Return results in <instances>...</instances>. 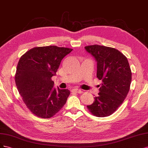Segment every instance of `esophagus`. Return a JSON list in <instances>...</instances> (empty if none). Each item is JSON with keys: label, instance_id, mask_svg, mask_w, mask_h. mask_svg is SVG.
Returning <instances> with one entry per match:
<instances>
[{"label": "esophagus", "instance_id": "esophagus-1", "mask_svg": "<svg viewBox=\"0 0 148 148\" xmlns=\"http://www.w3.org/2000/svg\"><path fill=\"white\" fill-rule=\"evenodd\" d=\"M72 92H75V93H80V94L83 93L82 90H80V89H73L72 90Z\"/></svg>", "mask_w": 148, "mask_h": 148}]
</instances>
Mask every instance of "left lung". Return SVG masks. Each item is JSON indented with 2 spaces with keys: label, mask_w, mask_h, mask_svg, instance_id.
Wrapping results in <instances>:
<instances>
[{
  "label": "left lung",
  "mask_w": 148,
  "mask_h": 148,
  "mask_svg": "<svg viewBox=\"0 0 148 148\" xmlns=\"http://www.w3.org/2000/svg\"><path fill=\"white\" fill-rule=\"evenodd\" d=\"M85 49L97 61V76L103 82L98 96L87 107L95 116H109L121 105L129 92L132 82L129 63L124 55L112 47L92 45Z\"/></svg>",
  "instance_id": "8db88e82"
}]
</instances>
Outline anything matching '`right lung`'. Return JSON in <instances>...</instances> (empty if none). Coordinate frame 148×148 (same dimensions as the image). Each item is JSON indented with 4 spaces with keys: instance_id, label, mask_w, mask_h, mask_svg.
<instances>
[{
    "instance_id": "obj_1",
    "label": "right lung",
    "mask_w": 148,
    "mask_h": 148,
    "mask_svg": "<svg viewBox=\"0 0 148 148\" xmlns=\"http://www.w3.org/2000/svg\"><path fill=\"white\" fill-rule=\"evenodd\" d=\"M72 49L55 45L37 47L27 51L18 61L15 76L19 93L28 109L36 116L48 119L65 104L68 89H55L52 76Z\"/></svg>"
}]
</instances>
